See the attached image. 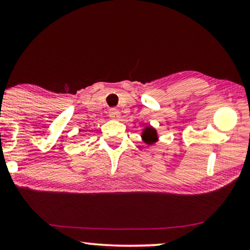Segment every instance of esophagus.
I'll return each instance as SVG.
<instances>
[{
  "instance_id": "esophagus-1",
  "label": "esophagus",
  "mask_w": 250,
  "mask_h": 250,
  "mask_svg": "<svg viewBox=\"0 0 250 250\" xmlns=\"http://www.w3.org/2000/svg\"><path fill=\"white\" fill-rule=\"evenodd\" d=\"M109 117L111 119H116V121H118V119L121 118V112H119L117 109L112 108L109 110Z\"/></svg>"
}]
</instances>
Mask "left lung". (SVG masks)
Listing matches in <instances>:
<instances>
[{
    "label": "left lung",
    "instance_id": "8db88e82",
    "mask_svg": "<svg viewBox=\"0 0 250 250\" xmlns=\"http://www.w3.org/2000/svg\"><path fill=\"white\" fill-rule=\"evenodd\" d=\"M141 139L146 146H152L155 145L156 142H158L159 136L155 127H152L151 125H146V127L142 129Z\"/></svg>",
    "mask_w": 250,
    "mask_h": 250
}]
</instances>
